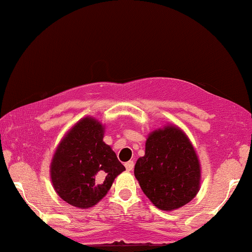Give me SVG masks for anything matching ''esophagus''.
Here are the masks:
<instances>
[{"label": "esophagus", "instance_id": "obj_1", "mask_svg": "<svg viewBox=\"0 0 252 252\" xmlns=\"http://www.w3.org/2000/svg\"><path fill=\"white\" fill-rule=\"evenodd\" d=\"M126 168L128 172L132 170V168H134V161H128V162H126Z\"/></svg>", "mask_w": 252, "mask_h": 252}]
</instances>
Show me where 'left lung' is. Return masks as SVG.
<instances>
[{"label":"left lung","mask_w":252,"mask_h":252,"mask_svg":"<svg viewBox=\"0 0 252 252\" xmlns=\"http://www.w3.org/2000/svg\"><path fill=\"white\" fill-rule=\"evenodd\" d=\"M134 174L153 205L168 212L194 199L201 185V166L194 147L184 130L169 123L148 135Z\"/></svg>","instance_id":"left-lung-1"}]
</instances>
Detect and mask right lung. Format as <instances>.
I'll use <instances>...</instances> for the list:
<instances>
[{"mask_svg": "<svg viewBox=\"0 0 252 252\" xmlns=\"http://www.w3.org/2000/svg\"><path fill=\"white\" fill-rule=\"evenodd\" d=\"M105 126L83 117L67 130L52 158L50 176L57 194L72 206L90 209L98 204L126 167L103 141Z\"/></svg>", "mask_w": 252, "mask_h": 252, "instance_id": "right-lung-1", "label": "right lung"}]
</instances>
